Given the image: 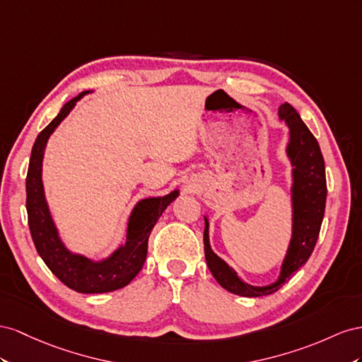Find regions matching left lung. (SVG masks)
I'll return each instance as SVG.
<instances>
[{
  "label": "left lung",
  "instance_id": "1",
  "mask_svg": "<svg viewBox=\"0 0 362 362\" xmlns=\"http://www.w3.org/2000/svg\"><path fill=\"white\" fill-rule=\"evenodd\" d=\"M279 118L290 130V141L286 146V156L291 162V204H293V230L286 255L281 267L277 281L255 286L244 282L229 264L211 249L209 220L204 216V257L212 276L224 290L243 297H261L276 293L311 256L318 240L320 227L325 216L326 206V174L325 159L317 139L297 110L285 103L279 107Z\"/></svg>",
  "mask_w": 362,
  "mask_h": 362
}]
</instances>
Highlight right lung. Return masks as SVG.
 Returning a JSON list of instances; mask_svg holds the SVG:
<instances>
[{"instance_id":"add662e5","label":"right lung","mask_w":362,"mask_h":362,"mask_svg":"<svg viewBox=\"0 0 362 362\" xmlns=\"http://www.w3.org/2000/svg\"><path fill=\"white\" fill-rule=\"evenodd\" d=\"M89 94V90L81 92L69 100L60 109L59 115L39 133L30 156L28 173L25 179L27 191V214L28 227L39 256L60 282H64L71 290L83 294H100L119 290L129 285L141 272L146 262L148 236L154 224L160 218L168 204L179 195V189H174L163 197L142 199L133 208L129 223L126 243L101 261H92L89 257L71 252L62 241L56 223L51 216L45 199L42 183V160L48 138L53 135L59 124L64 121L69 112L74 109L76 103Z\"/></svg>"}]
</instances>
